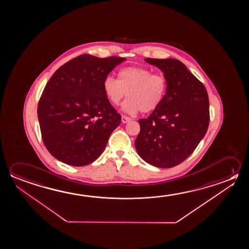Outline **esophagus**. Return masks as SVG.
<instances>
[{
    "label": "esophagus",
    "mask_w": 249,
    "mask_h": 249,
    "mask_svg": "<svg viewBox=\"0 0 249 249\" xmlns=\"http://www.w3.org/2000/svg\"><path fill=\"white\" fill-rule=\"evenodd\" d=\"M131 119L129 117H127V116H125V115H123L122 116V123H127L130 122Z\"/></svg>",
    "instance_id": "esophagus-1"
}]
</instances>
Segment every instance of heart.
<instances>
[{"instance_id":"heart-1","label":"heart","mask_w":249,"mask_h":249,"mask_svg":"<svg viewBox=\"0 0 249 249\" xmlns=\"http://www.w3.org/2000/svg\"><path fill=\"white\" fill-rule=\"evenodd\" d=\"M104 94L109 102L117 106L126 95L122 109L127 114L139 111L155 110L163 101L167 92L166 78L160 73L140 67L125 68L119 72L118 80L107 75L102 83Z\"/></svg>"}]
</instances>
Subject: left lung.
Here are the masks:
<instances>
[{"mask_svg":"<svg viewBox=\"0 0 249 249\" xmlns=\"http://www.w3.org/2000/svg\"><path fill=\"white\" fill-rule=\"evenodd\" d=\"M145 61L162 71L167 89L163 101L147 119H140L135 149L155 167H176L202 140L209 124V102L203 84L176 59Z\"/></svg>","mask_w":249,"mask_h":249,"instance_id":"left-lung-1","label":"left lung"}]
</instances>
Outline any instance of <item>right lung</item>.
<instances>
[{
	"label": "right lung",
	"mask_w": 249,
	"mask_h": 249,
	"mask_svg": "<svg viewBox=\"0 0 249 249\" xmlns=\"http://www.w3.org/2000/svg\"><path fill=\"white\" fill-rule=\"evenodd\" d=\"M125 58L82 54L59 68L38 103L42 141L55 159L82 167L102 155L122 117L102 83Z\"/></svg>",
	"instance_id": "obj_1"
}]
</instances>
